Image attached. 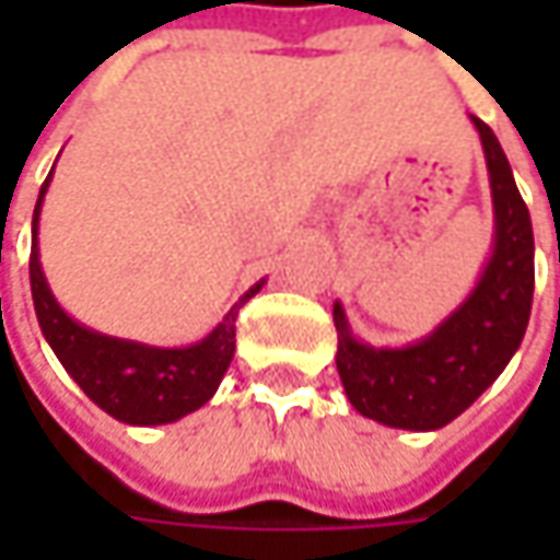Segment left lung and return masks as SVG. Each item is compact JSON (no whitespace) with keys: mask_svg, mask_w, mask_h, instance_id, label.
<instances>
[{"mask_svg":"<svg viewBox=\"0 0 560 560\" xmlns=\"http://www.w3.org/2000/svg\"><path fill=\"white\" fill-rule=\"evenodd\" d=\"M492 189V248L474 290L427 336L408 346L358 339L342 302L336 371L358 415L396 430H440L499 380L521 349L533 308V224L495 133L474 118Z\"/></svg>","mask_w":560,"mask_h":560,"instance_id":"1","label":"left lung"}]
</instances>
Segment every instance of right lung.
<instances>
[{
  "mask_svg": "<svg viewBox=\"0 0 560 560\" xmlns=\"http://www.w3.org/2000/svg\"><path fill=\"white\" fill-rule=\"evenodd\" d=\"M52 184V171L39 189L31 226V292L39 330L52 346L61 368L74 376V383L96 401L105 415L130 427H159L174 423L199 411L218 393L226 368L236 352V317L265 280L248 287L240 302L224 314V320L211 334L189 346H149L137 339L98 334L93 327L74 320L61 308L49 290V280L39 261V211Z\"/></svg>",
  "mask_w": 560,
  "mask_h": 560,
  "instance_id": "right-lung-1",
  "label": "right lung"
}]
</instances>
